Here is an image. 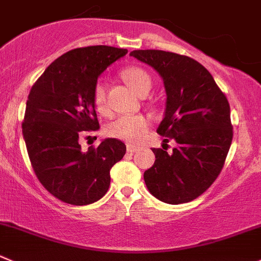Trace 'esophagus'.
<instances>
[{"mask_svg":"<svg viewBox=\"0 0 261 261\" xmlns=\"http://www.w3.org/2000/svg\"><path fill=\"white\" fill-rule=\"evenodd\" d=\"M139 150V146H135V145H131V144H128L127 145V151L128 153H136V151Z\"/></svg>","mask_w":261,"mask_h":261,"instance_id":"esophagus-1","label":"esophagus"}]
</instances>
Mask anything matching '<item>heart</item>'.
Listing matches in <instances>:
<instances>
[{"mask_svg":"<svg viewBox=\"0 0 261 261\" xmlns=\"http://www.w3.org/2000/svg\"><path fill=\"white\" fill-rule=\"evenodd\" d=\"M122 77L128 87L141 95L149 92L151 88L150 75L141 67H127L123 70ZM93 102L98 111H105L106 108V85L102 80H98L93 88ZM149 121L144 116H128L121 115L113 118L107 126V134L113 138L136 143L143 138L148 131Z\"/></svg>","mask_w":261,"mask_h":261,"instance_id":"1","label":"heart"}]
</instances>
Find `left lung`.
<instances>
[{
	"instance_id": "left-lung-1",
	"label": "left lung",
	"mask_w": 261,
	"mask_h": 261,
	"mask_svg": "<svg viewBox=\"0 0 261 261\" xmlns=\"http://www.w3.org/2000/svg\"><path fill=\"white\" fill-rule=\"evenodd\" d=\"M130 56L163 79L166 112L156 133L177 143L171 153L153 149L155 162L144 172V181L163 203H189L205 192L223 168L233 138L229 103L198 61L158 49H136Z\"/></svg>"
}]
</instances>
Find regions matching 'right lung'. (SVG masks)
<instances>
[{"label": "right lung", "instance_id": "add662e5", "mask_svg": "<svg viewBox=\"0 0 261 261\" xmlns=\"http://www.w3.org/2000/svg\"><path fill=\"white\" fill-rule=\"evenodd\" d=\"M127 49L90 45L53 61L29 93L22 136L38 179L48 192L71 205H88L105 196L110 171L126 153L117 139L82 150L79 136L99 130L93 88L98 76Z\"/></svg>", "mask_w": 261, "mask_h": 261}]
</instances>
